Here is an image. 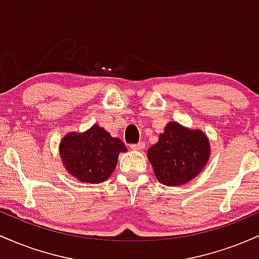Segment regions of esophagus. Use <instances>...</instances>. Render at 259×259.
Returning a JSON list of instances; mask_svg holds the SVG:
<instances>
[{"mask_svg": "<svg viewBox=\"0 0 259 259\" xmlns=\"http://www.w3.org/2000/svg\"><path fill=\"white\" fill-rule=\"evenodd\" d=\"M144 147H145L144 142H138V144L130 145V148H132V150H134V151H141V150H144Z\"/></svg>", "mask_w": 259, "mask_h": 259, "instance_id": "34e87169", "label": "esophagus"}]
</instances>
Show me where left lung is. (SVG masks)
Instances as JSON below:
<instances>
[{
  "label": "left lung",
  "mask_w": 259,
  "mask_h": 259,
  "mask_svg": "<svg viewBox=\"0 0 259 259\" xmlns=\"http://www.w3.org/2000/svg\"><path fill=\"white\" fill-rule=\"evenodd\" d=\"M209 151V142L203 133L171 121L159 135L158 142L148 150L147 157L159 183L179 186L200 174Z\"/></svg>",
  "instance_id": "1"
}]
</instances>
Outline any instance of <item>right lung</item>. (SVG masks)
<instances>
[{
  "label": "right lung",
  "mask_w": 259,
  "mask_h": 259,
  "mask_svg": "<svg viewBox=\"0 0 259 259\" xmlns=\"http://www.w3.org/2000/svg\"><path fill=\"white\" fill-rule=\"evenodd\" d=\"M126 147L103 127L94 125L84 134H68L62 140L59 153L64 167L82 183H102L114 170L120 152Z\"/></svg>",
  "instance_id": "add662e5"
}]
</instances>
